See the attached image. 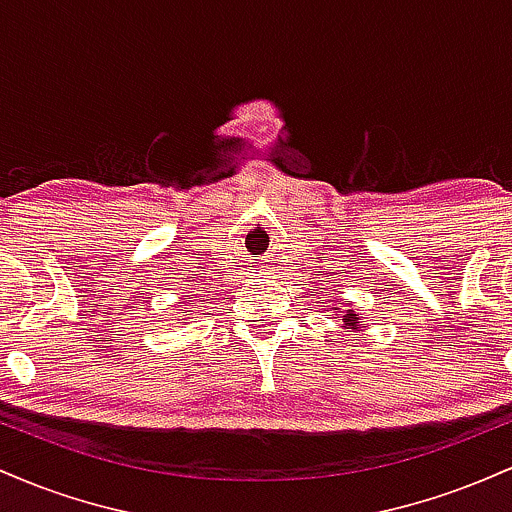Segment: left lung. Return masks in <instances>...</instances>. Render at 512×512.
I'll list each match as a JSON object with an SVG mask.
<instances>
[{"instance_id":"1","label":"left lung","mask_w":512,"mask_h":512,"mask_svg":"<svg viewBox=\"0 0 512 512\" xmlns=\"http://www.w3.org/2000/svg\"><path fill=\"white\" fill-rule=\"evenodd\" d=\"M346 308H349V303H344ZM334 313H344L342 315V322H344V327L346 330H358V315L354 313V310H342V308H334Z\"/></svg>"}]
</instances>
